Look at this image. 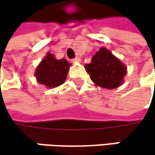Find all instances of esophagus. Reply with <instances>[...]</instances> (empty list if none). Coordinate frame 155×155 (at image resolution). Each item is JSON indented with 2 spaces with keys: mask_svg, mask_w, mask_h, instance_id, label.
<instances>
[{
  "mask_svg": "<svg viewBox=\"0 0 155 155\" xmlns=\"http://www.w3.org/2000/svg\"><path fill=\"white\" fill-rule=\"evenodd\" d=\"M72 61H73V63H80L81 62V58L80 57H75Z\"/></svg>",
  "mask_w": 155,
  "mask_h": 155,
  "instance_id": "1",
  "label": "esophagus"
}]
</instances>
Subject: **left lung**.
Here are the masks:
<instances>
[{
    "mask_svg": "<svg viewBox=\"0 0 155 155\" xmlns=\"http://www.w3.org/2000/svg\"><path fill=\"white\" fill-rule=\"evenodd\" d=\"M85 69L96 85L106 89H115L121 85L127 74L125 64L105 47H101L94 54L91 63L87 64Z\"/></svg>",
    "mask_w": 155,
    "mask_h": 155,
    "instance_id": "left-lung-1",
    "label": "left lung"
}]
</instances>
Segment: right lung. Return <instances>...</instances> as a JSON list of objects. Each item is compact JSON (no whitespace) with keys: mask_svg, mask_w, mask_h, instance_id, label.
Segmentation results:
<instances>
[{"mask_svg":"<svg viewBox=\"0 0 155 155\" xmlns=\"http://www.w3.org/2000/svg\"><path fill=\"white\" fill-rule=\"evenodd\" d=\"M70 65L64 58L57 60L52 54L47 53L38 66L35 74L39 83L49 88L57 87L64 82Z\"/></svg>","mask_w":155,"mask_h":155,"instance_id":"1","label":"right lung"}]
</instances>
